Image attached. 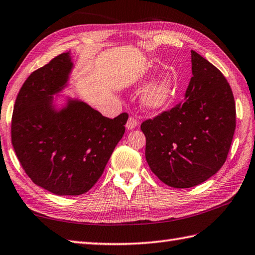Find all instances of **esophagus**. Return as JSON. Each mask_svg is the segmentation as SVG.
Wrapping results in <instances>:
<instances>
[{
    "mask_svg": "<svg viewBox=\"0 0 255 255\" xmlns=\"http://www.w3.org/2000/svg\"><path fill=\"white\" fill-rule=\"evenodd\" d=\"M138 125V122H137V119L134 118L133 116H130L128 118V122H127V124H126V127H127V129H133V128H136V126Z\"/></svg>",
    "mask_w": 255,
    "mask_h": 255,
    "instance_id": "34e87169",
    "label": "esophagus"
}]
</instances>
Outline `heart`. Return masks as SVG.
<instances>
[{
  "label": "heart",
  "instance_id": "1",
  "mask_svg": "<svg viewBox=\"0 0 255 255\" xmlns=\"http://www.w3.org/2000/svg\"><path fill=\"white\" fill-rule=\"evenodd\" d=\"M174 93V84L170 76H162L154 82L143 95V104L149 109L166 106Z\"/></svg>",
  "mask_w": 255,
  "mask_h": 255
}]
</instances>
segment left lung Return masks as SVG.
Wrapping results in <instances>:
<instances>
[{"mask_svg": "<svg viewBox=\"0 0 255 255\" xmlns=\"http://www.w3.org/2000/svg\"><path fill=\"white\" fill-rule=\"evenodd\" d=\"M191 63L183 101L140 126L151 171L178 189L198 186L220 170L236 130V103L226 77L194 51Z\"/></svg>", "mask_w": 255, "mask_h": 255, "instance_id": "left-lung-1", "label": "left lung"}]
</instances>
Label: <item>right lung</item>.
I'll return each instance as SVG.
<instances>
[{"label":"right lung","mask_w":255,"mask_h":255,"mask_svg":"<svg viewBox=\"0 0 255 255\" xmlns=\"http://www.w3.org/2000/svg\"><path fill=\"white\" fill-rule=\"evenodd\" d=\"M73 63L63 53L34 71L14 104L11 137L31 180L57 196L87 192L125 133L128 114L111 119L76 99L55 111L53 95L66 85Z\"/></svg>","instance_id":"1"}]
</instances>
